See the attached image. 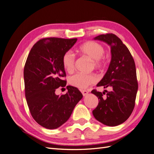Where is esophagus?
<instances>
[{
	"mask_svg": "<svg viewBox=\"0 0 154 154\" xmlns=\"http://www.w3.org/2000/svg\"><path fill=\"white\" fill-rule=\"evenodd\" d=\"M81 92H82V94H83V96H87V95L88 94V92L87 91H85V90H81Z\"/></svg>",
	"mask_w": 154,
	"mask_h": 154,
	"instance_id": "esophagus-1",
	"label": "esophagus"
}]
</instances>
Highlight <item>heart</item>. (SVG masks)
<instances>
[{
	"mask_svg": "<svg viewBox=\"0 0 154 154\" xmlns=\"http://www.w3.org/2000/svg\"><path fill=\"white\" fill-rule=\"evenodd\" d=\"M80 49L83 54L92 60L93 65L95 67H101L104 64L105 49L101 44L95 42H87L81 46ZM62 64L67 72L71 73L74 71L75 56L72 51H69L63 54ZM69 81L72 86L80 89H84L89 85L96 83L97 81V78L94 74H87L79 72L70 77Z\"/></svg>",
	"mask_w": 154,
	"mask_h": 154,
	"instance_id": "obj_1",
	"label": "heart"
}]
</instances>
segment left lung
Segmentation results:
<instances>
[{
    "label": "left lung",
    "instance_id": "8db88e82",
    "mask_svg": "<svg viewBox=\"0 0 154 154\" xmlns=\"http://www.w3.org/2000/svg\"><path fill=\"white\" fill-rule=\"evenodd\" d=\"M94 40L103 42L110 47L108 70L96 86L111 87L112 91L107 92L105 97L104 92L91 91L99 100L92 114L100 123L115 127L124 123L134 110L138 89L136 65L128 49L116 35H100Z\"/></svg>",
    "mask_w": 154,
    "mask_h": 154
}]
</instances>
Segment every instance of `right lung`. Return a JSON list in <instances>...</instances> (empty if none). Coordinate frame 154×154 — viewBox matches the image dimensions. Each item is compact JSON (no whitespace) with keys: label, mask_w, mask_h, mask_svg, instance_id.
Listing matches in <instances>:
<instances>
[{"label":"right lung","mask_w":154,"mask_h":154,"mask_svg":"<svg viewBox=\"0 0 154 154\" xmlns=\"http://www.w3.org/2000/svg\"><path fill=\"white\" fill-rule=\"evenodd\" d=\"M77 38L41 39L30 51L24 69L25 96L32 117L42 127L56 129L66 123L83 97L77 88L68 85L64 95H57L59 87L66 86L62 64L63 54Z\"/></svg>","instance_id":"obj_1"}]
</instances>
